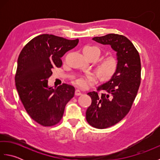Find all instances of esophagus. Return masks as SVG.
I'll return each instance as SVG.
<instances>
[{
    "label": "esophagus",
    "mask_w": 160,
    "mask_h": 160,
    "mask_svg": "<svg viewBox=\"0 0 160 160\" xmlns=\"http://www.w3.org/2000/svg\"><path fill=\"white\" fill-rule=\"evenodd\" d=\"M75 95H76V96H80V95H82V92H81L79 89H76V91H75Z\"/></svg>",
    "instance_id": "esophagus-1"
}]
</instances>
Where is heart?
<instances>
[{
  "instance_id": "1",
  "label": "heart",
  "mask_w": 160,
  "mask_h": 160,
  "mask_svg": "<svg viewBox=\"0 0 160 160\" xmlns=\"http://www.w3.org/2000/svg\"><path fill=\"white\" fill-rule=\"evenodd\" d=\"M83 53L89 58L98 59L101 55V50L98 46L88 45L83 48ZM119 60L115 56H108L101 59L97 64V70L103 80H109L117 73ZM98 81V76L93 73L78 75L73 80V83L78 88L87 89Z\"/></svg>"
}]
</instances>
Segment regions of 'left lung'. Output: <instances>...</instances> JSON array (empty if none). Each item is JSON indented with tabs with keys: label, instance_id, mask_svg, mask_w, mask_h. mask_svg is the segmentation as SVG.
<instances>
[{
	"label": "left lung",
	"instance_id": "8db88e82",
	"mask_svg": "<svg viewBox=\"0 0 160 160\" xmlns=\"http://www.w3.org/2000/svg\"><path fill=\"white\" fill-rule=\"evenodd\" d=\"M93 40L110 45L117 52L119 67L110 81L87 94L91 104L86 119L91 127L103 129L121 121L131 110L141 82V61L138 50L123 35L109 33L94 37ZM101 90L104 93L99 94Z\"/></svg>",
	"mask_w": 160,
	"mask_h": 160
}]
</instances>
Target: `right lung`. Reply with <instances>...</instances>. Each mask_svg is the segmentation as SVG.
I'll list each match as a JSON object with an SVG mask.
<instances>
[{
	"label": "right lung",
	"instance_id": "obj_1",
	"mask_svg": "<svg viewBox=\"0 0 160 160\" xmlns=\"http://www.w3.org/2000/svg\"><path fill=\"white\" fill-rule=\"evenodd\" d=\"M78 41L42 34L30 40L20 53L15 75L16 89L27 113L43 127L58 124L66 104L74 96L73 86L63 83L54 89L47 83L52 70L62 66L61 57Z\"/></svg>",
	"mask_w": 160,
	"mask_h": 160
}]
</instances>
